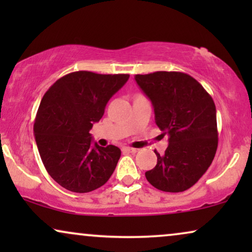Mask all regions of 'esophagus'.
Returning <instances> with one entry per match:
<instances>
[{"label": "esophagus", "mask_w": 252, "mask_h": 252, "mask_svg": "<svg viewBox=\"0 0 252 252\" xmlns=\"http://www.w3.org/2000/svg\"><path fill=\"white\" fill-rule=\"evenodd\" d=\"M122 151L124 154H129V153H136L137 149H134V148H130V147H123Z\"/></svg>", "instance_id": "1"}]
</instances>
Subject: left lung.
I'll list each match as a JSON object with an SVG mask.
<instances>
[{"label": "left lung", "mask_w": 252, "mask_h": 252, "mask_svg": "<svg viewBox=\"0 0 252 252\" xmlns=\"http://www.w3.org/2000/svg\"><path fill=\"white\" fill-rule=\"evenodd\" d=\"M153 103L157 126L168 135L165 154L146 172L155 188L168 192L192 187L211 165L218 147L215 102L197 80L182 72L136 74Z\"/></svg>", "instance_id": "8db88e82"}]
</instances>
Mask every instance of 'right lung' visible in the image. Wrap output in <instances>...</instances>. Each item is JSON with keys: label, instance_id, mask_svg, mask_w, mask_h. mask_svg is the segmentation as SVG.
<instances>
[{"label": "right lung", "instance_id": "right-lung-1", "mask_svg": "<svg viewBox=\"0 0 252 252\" xmlns=\"http://www.w3.org/2000/svg\"><path fill=\"white\" fill-rule=\"evenodd\" d=\"M129 74L72 72L43 95L34 120L40 157L51 178L73 192H89L111 177L122 151L93 146L89 130L104 115L106 103Z\"/></svg>", "mask_w": 252, "mask_h": 252}]
</instances>
